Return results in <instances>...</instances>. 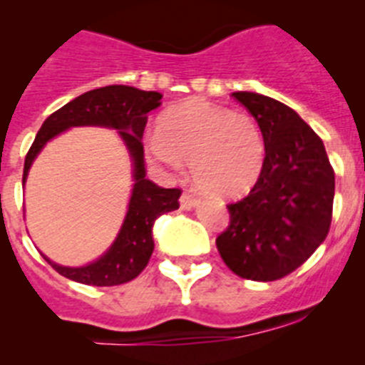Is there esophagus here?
Instances as JSON below:
<instances>
[{
  "label": "esophagus",
  "mask_w": 365,
  "mask_h": 365,
  "mask_svg": "<svg viewBox=\"0 0 365 365\" xmlns=\"http://www.w3.org/2000/svg\"><path fill=\"white\" fill-rule=\"evenodd\" d=\"M199 205V197H195L192 192H182V195H180V208L182 210H190V208H193V206Z\"/></svg>",
  "instance_id": "obj_1"
}]
</instances>
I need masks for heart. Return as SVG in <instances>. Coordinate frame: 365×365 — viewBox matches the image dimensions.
Listing matches in <instances>:
<instances>
[{"mask_svg": "<svg viewBox=\"0 0 365 365\" xmlns=\"http://www.w3.org/2000/svg\"><path fill=\"white\" fill-rule=\"evenodd\" d=\"M144 151L168 168L190 163L193 185L217 199L250 192L265 164L256 118L197 98L168 109L159 131L144 138Z\"/></svg>", "mask_w": 365, "mask_h": 365, "instance_id": "heart-1", "label": "heart"}]
</instances>
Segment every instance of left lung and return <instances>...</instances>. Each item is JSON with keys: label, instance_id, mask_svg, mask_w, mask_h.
Masks as SVG:
<instances>
[{"label": "left lung", "instance_id": "8db88e82", "mask_svg": "<svg viewBox=\"0 0 365 365\" xmlns=\"http://www.w3.org/2000/svg\"><path fill=\"white\" fill-rule=\"evenodd\" d=\"M232 96L259 125L265 164L247 197L227 205L230 222L215 245L240 278L274 282L294 272L327 237L334 170L322 138L294 109L257 93Z\"/></svg>", "mask_w": 365, "mask_h": 365}]
</instances>
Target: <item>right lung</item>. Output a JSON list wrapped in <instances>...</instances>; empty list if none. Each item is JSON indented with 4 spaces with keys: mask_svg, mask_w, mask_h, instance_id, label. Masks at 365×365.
Returning a JSON list of instances; mask_svg holds the SVG:
<instances>
[{
    "mask_svg": "<svg viewBox=\"0 0 365 365\" xmlns=\"http://www.w3.org/2000/svg\"><path fill=\"white\" fill-rule=\"evenodd\" d=\"M160 98L163 95L157 91H140L130 86H106L76 96L41 124L25 157L24 182L41 148L73 125H104L118 130L135 166V185L128 214L111 248L100 259L76 269L56 265L43 256L58 274L83 285L113 287L131 282L146 269L153 252L151 228L155 219L166 212L177 210L180 197L179 188H160L146 179L143 135L148 113L163 104Z\"/></svg>",
    "mask_w": 365,
    "mask_h": 365,
    "instance_id": "add662e5",
    "label": "right lung"
}]
</instances>
